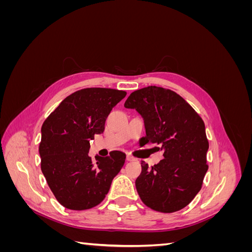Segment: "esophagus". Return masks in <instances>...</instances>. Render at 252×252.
Returning a JSON list of instances; mask_svg holds the SVG:
<instances>
[{
  "label": "esophagus",
  "instance_id": "34e87169",
  "mask_svg": "<svg viewBox=\"0 0 252 252\" xmlns=\"http://www.w3.org/2000/svg\"><path fill=\"white\" fill-rule=\"evenodd\" d=\"M126 159L128 162H133V161H135V158H133V157H131V156H127L126 157Z\"/></svg>",
  "mask_w": 252,
  "mask_h": 252
}]
</instances>
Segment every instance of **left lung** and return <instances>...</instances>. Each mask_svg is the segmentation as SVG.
I'll return each instance as SVG.
<instances>
[{"mask_svg":"<svg viewBox=\"0 0 252 252\" xmlns=\"http://www.w3.org/2000/svg\"><path fill=\"white\" fill-rule=\"evenodd\" d=\"M124 106L135 109L143 120L144 145L158 144L164 158L142 172L135 187L142 202L156 211L181 210L200 191L208 170L209 144L202 118L184 98L170 89L148 86L135 90Z\"/></svg>","mask_w":252,"mask_h":252,"instance_id":"1","label":"left lung"}]
</instances>
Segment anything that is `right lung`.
Listing matches in <instances>:
<instances>
[{"instance_id": "add662e5", "label": "right lung", "mask_w": 252, "mask_h": 252, "mask_svg": "<svg viewBox=\"0 0 252 252\" xmlns=\"http://www.w3.org/2000/svg\"><path fill=\"white\" fill-rule=\"evenodd\" d=\"M125 95V91L110 88L81 89L64 98L44 121L41 169L65 208L85 210L100 204L123 167L126 155L122 151L95 157V163L88 152L89 141L104 131L108 114Z\"/></svg>"}]
</instances>
